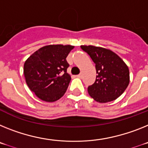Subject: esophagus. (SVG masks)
I'll list each match as a JSON object with an SVG mask.
<instances>
[{
    "label": "esophagus",
    "instance_id": "34e87169",
    "mask_svg": "<svg viewBox=\"0 0 148 148\" xmlns=\"http://www.w3.org/2000/svg\"><path fill=\"white\" fill-rule=\"evenodd\" d=\"M82 77H83L82 74H78V75H77V77H78V78H82Z\"/></svg>",
    "mask_w": 148,
    "mask_h": 148
}]
</instances>
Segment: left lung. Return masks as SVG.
<instances>
[{
  "label": "left lung",
  "mask_w": 148,
  "mask_h": 148,
  "mask_svg": "<svg viewBox=\"0 0 148 148\" xmlns=\"http://www.w3.org/2000/svg\"><path fill=\"white\" fill-rule=\"evenodd\" d=\"M95 63L96 80L88 87L89 95L101 103L120 97L130 83L128 66L120 56L110 49L93 45H81Z\"/></svg>",
  "instance_id": "1"
}]
</instances>
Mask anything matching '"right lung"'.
Returning <instances> with one entry per match:
<instances>
[{
  "instance_id": "obj_1",
  "label": "right lung",
  "mask_w": 148,
  "mask_h": 148,
  "mask_svg": "<svg viewBox=\"0 0 148 148\" xmlns=\"http://www.w3.org/2000/svg\"><path fill=\"white\" fill-rule=\"evenodd\" d=\"M74 46L50 45L41 47L28 57L24 76L28 87L45 102H54L66 92L71 81L67 73L66 57Z\"/></svg>"
}]
</instances>
